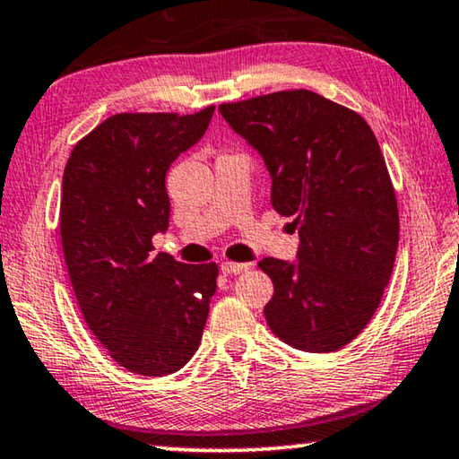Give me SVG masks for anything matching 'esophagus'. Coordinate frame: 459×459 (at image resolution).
<instances>
[{
  "instance_id": "34e87169",
  "label": "esophagus",
  "mask_w": 459,
  "mask_h": 459,
  "mask_svg": "<svg viewBox=\"0 0 459 459\" xmlns=\"http://www.w3.org/2000/svg\"><path fill=\"white\" fill-rule=\"evenodd\" d=\"M251 265H248V263H230V261H224V263H221V271L224 275H238V273H243L245 269H248Z\"/></svg>"
}]
</instances>
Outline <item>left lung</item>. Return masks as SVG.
Instances as JSON below:
<instances>
[{"mask_svg": "<svg viewBox=\"0 0 459 459\" xmlns=\"http://www.w3.org/2000/svg\"><path fill=\"white\" fill-rule=\"evenodd\" d=\"M219 111L261 153L271 204L299 232L298 261H259L273 281L269 328L298 351H338L375 316L397 257V196L377 137L359 113L306 89Z\"/></svg>", "mask_w": 459, "mask_h": 459, "instance_id": "8db88e82", "label": "left lung"}]
</instances>
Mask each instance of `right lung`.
I'll list each match as a JSON object with an SVG mask.
<instances>
[{
    "instance_id": "add662e5",
    "label": "right lung",
    "mask_w": 459,
    "mask_h": 459,
    "mask_svg": "<svg viewBox=\"0 0 459 459\" xmlns=\"http://www.w3.org/2000/svg\"><path fill=\"white\" fill-rule=\"evenodd\" d=\"M212 113L113 115L74 145L62 178V251L84 322L142 377L192 359L216 291V263L186 265L152 245L169 224L168 169Z\"/></svg>"
}]
</instances>
